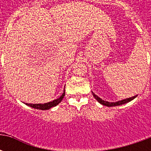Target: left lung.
I'll use <instances>...</instances> for the list:
<instances>
[{
	"label": "left lung",
	"mask_w": 151,
	"mask_h": 151,
	"mask_svg": "<svg viewBox=\"0 0 151 151\" xmlns=\"http://www.w3.org/2000/svg\"><path fill=\"white\" fill-rule=\"evenodd\" d=\"M92 94H93V95H94L95 99L99 102V103H100L101 104L104 105V106H107V107H114V106H119V105L129 103V102H130L131 100H133V99L136 98L137 97V95H135V96H133V97L128 98V99H123V100H120V101L116 102V103H110V102H107V101H104V100H103L102 99H100L99 97H98L97 95H95L93 92H92Z\"/></svg>",
	"instance_id": "obj_1"
}]
</instances>
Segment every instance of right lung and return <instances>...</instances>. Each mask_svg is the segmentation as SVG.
<instances>
[{"label": "right lung", "mask_w": 151, "mask_h": 151, "mask_svg": "<svg viewBox=\"0 0 151 151\" xmlns=\"http://www.w3.org/2000/svg\"><path fill=\"white\" fill-rule=\"evenodd\" d=\"M65 92L64 91V93L62 94V95L60 97V98L56 99L55 100H53L52 102H49V103H46V104H27V105L30 106L31 108H35V109H40V110H48L51 108L52 107H55L57 104H59L61 102V100L64 98L65 96Z\"/></svg>", "instance_id": "add662e5"}]
</instances>
